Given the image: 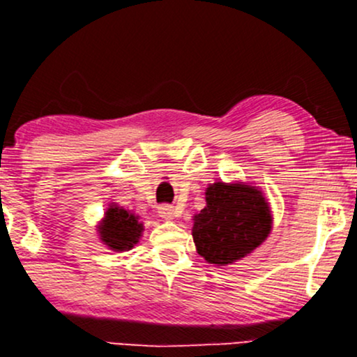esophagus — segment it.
Instances as JSON below:
<instances>
[{
	"mask_svg": "<svg viewBox=\"0 0 357 357\" xmlns=\"http://www.w3.org/2000/svg\"><path fill=\"white\" fill-rule=\"evenodd\" d=\"M158 213L162 218L171 220L174 216V206H171V204H161V206L158 208Z\"/></svg>",
	"mask_w": 357,
	"mask_h": 357,
	"instance_id": "1",
	"label": "esophagus"
}]
</instances>
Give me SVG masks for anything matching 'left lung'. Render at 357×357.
Returning a JSON list of instances; mask_svg holds the SVG:
<instances>
[{
  "instance_id": "1",
  "label": "left lung",
  "mask_w": 357,
  "mask_h": 357,
  "mask_svg": "<svg viewBox=\"0 0 357 357\" xmlns=\"http://www.w3.org/2000/svg\"><path fill=\"white\" fill-rule=\"evenodd\" d=\"M270 228L272 215L260 191L215 183L206 190V206L195 216L192 240L204 260L228 265L264 243Z\"/></svg>"
}]
</instances>
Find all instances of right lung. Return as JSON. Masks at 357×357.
Listing matches in <instances>:
<instances>
[{"label":"right lung","instance_id":"obj_1","mask_svg":"<svg viewBox=\"0 0 357 357\" xmlns=\"http://www.w3.org/2000/svg\"><path fill=\"white\" fill-rule=\"evenodd\" d=\"M100 236L107 247L117 252L130 250L137 243L141 236L142 225L134 215L126 211L124 208L112 206L105 213L104 223L100 225Z\"/></svg>","mask_w":357,"mask_h":357}]
</instances>
